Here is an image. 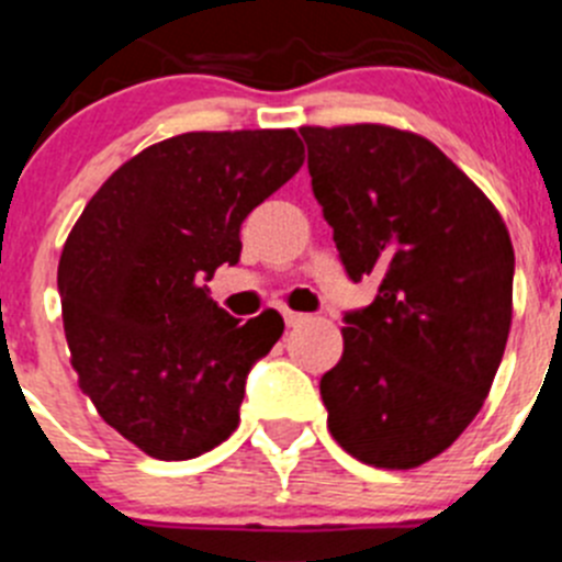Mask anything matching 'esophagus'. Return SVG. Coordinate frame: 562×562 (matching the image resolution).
I'll list each match as a JSON object with an SVG mask.
<instances>
[{
  "instance_id": "esophagus-1",
  "label": "esophagus",
  "mask_w": 562,
  "mask_h": 562,
  "mask_svg": "<svg viewBox=\"0 0 562 562\" xmlns=\"http://www.w3.org/2000/svg\"><path fill=\"white\" fill-rule=\"evenodd\" d=\"M284 321H286V326H297V324H304L306 315H301V312L284 310Z\"/></svg>"
}]
</instances>
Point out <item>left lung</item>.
I'll use <instances>...</instances> for the list:
<instances>
[{"instance_id":"8db88e82","label":"left lung","mask_w":562,"mask_h":562,"mask_svg":"<svg viewBox=\"0 0 562 562\" xmlns=\"http://www.w3.org/2000/svg\"><path fill=\"white\" fill-rule=\"evenodd\" d=\"M310 177L351 281L342 357L321 376L329 434L362 464L411 470L448 450L484 405L513 326L515 250L501 213L414 132L304 126Z\"/></svg>"}]
</instances>
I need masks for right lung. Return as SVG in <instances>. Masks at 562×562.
Here are the masks:
<instances>
[{
  "label": "right lung",
  "mask_w": 562,
  "mask_h": 562,
  "mask_svg": "<svg viewBox=\"0 0 562 562\" xmlns=\"http://www.w3.org/2000/svg\"><path fill=\"white\" fill-rule=\"evenodd\" d=\"M301 166L295 128L177 134L123 162L67 236L58 295L78 385L151 459H196L238 428L284 317L238 324L202 281L236 265L247 213Z\"/></svg>",
  "instance_id": "obj_1"
}]
</instances>
